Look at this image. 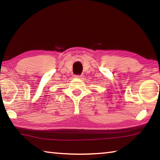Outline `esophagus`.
Here are the masks:
<instances>
[{
	"label": "esophagus",
	"instance_id": "34e87169",
	"mask_svg": "<svg viewBox=\"0 0 160 160\" xmlns=\"http://www.w3.org/2000/svg\"><path fill=\"white\" fill-rule=\"evenodd\" d=\"M82 75H76L74 77L76 78H78V79H80V78H82Z\"/></svg>",
	"mask_w": 160,
	"mask_h": 160
}]
</instances>
